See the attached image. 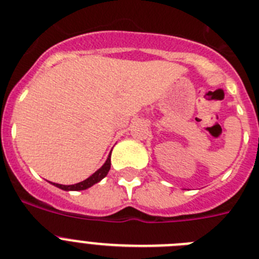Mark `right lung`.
<instances>
[{
	"instance_id": "1",
	"label": "right lung",
	"mask_w": 259,
	"mask_h": 259,
	"mask_svg": "<svg viewBox=\"0 0 259 259\" xmlns=\"http://www.w3.org/2000/svg\"><path fill=\"white\" fill-rule=\"evenodd\" d=\"M110 157H111V154H109L106 162L102 164V167H100L95 174H92V175L89 176L88 179L83 180V182H80L77 183V184H72V185H62V184H57V183H53V185L59 189H63V191H84V189L91 188L92 185H95L96 183L98 182H101L105 176L107 175V172H109L110 170V166H111Z\"/></svg>"
}]
</instances>
